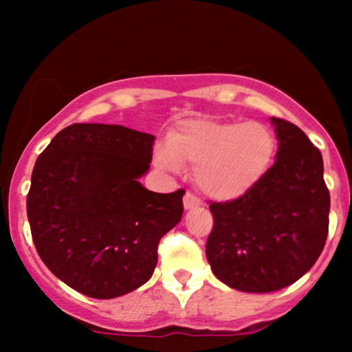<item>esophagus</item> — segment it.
<instances>
[{"label":"esophagus","instance_id":"34e87169","mask_svg":"<svg viewBox=\"0 0 352 352\" xmlns=\"http://www.w3.org/2000/svg\"><path fill=\"white\" fill-rule=\"evenodd\" d=\"M184 207L185 210H192V208H197V207H201V200L199 197H195L193 193L187 192L184 197Z\"/></svg>","mask_w":352,"mask_h":352}]
</instances>
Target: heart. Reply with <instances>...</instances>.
<instances>
[{"label": "heart", "instance_id": "1", "mask_svg": "<svg viewBox=\"0 0 352 352\" xmlns=\"http://www.w3.org/2000/svg\"><path fill=\"white\" fill-rule=\"evenodd\" d=\"M276 155L268 125L250 120L192 119L182 122L155 151L160 168L193 165L197 185L217 200L243 197L265 179Z\"/></svg>", "mask_w": 352, "mask_h": 352}]
</instances>
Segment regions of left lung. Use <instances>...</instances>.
I'll return each mask as SVG.
<instances>
[{
	"label": "left lung",
	"mask_w": 352,
	"mask_h": 352,
	"mask_svg": "<svg viewBox=\"0 0 352 352\" xmlns=\"http://www.w3.org/2000/svg\"><path fill=\"white\" fill-rule=\"evenodd\" d=\"M276 160L253 190L210 204L205 253L212 272L238 292L272 293L298 281L324 248L329 190L322 157L300 127L272 117Z\"/></svg>",
	"instance_id": "8db88e82"
}]
</instances>
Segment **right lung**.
I'll list each match as a JSON object with an SVG mask.
<instances>
[{
  "label": "right lung",
  "mask_w": 352,
  "mask_h": 352,
  "mask_svg": "<svg viewBox=\"0 0 352 352\" xmlns=\"http://www.w3.org/2000/svg\"><path fill=\"white\" fill-rule=\"evenodd\" d=\"M153 140L124 125L72 124L36 160L26 199L34 246L54 276L89 298L151 280L160 238L184 213V188L155 193L139 182Z\"/></svg>",
  "instance_id": "1"
}]
</instances>
